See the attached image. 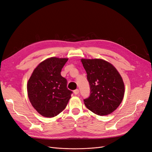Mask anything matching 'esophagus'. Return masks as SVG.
<instances>
[{"label":"esophagus","instance_id":"obj_1","mask_svg":"<svg viewBox=\"0 0 152 152\" xmlns=\"http://www.w3.org/2000/svg\"><path fill=\"white\" fill-rule=\"evenodd\" d=\"M73 93H74L75 95L78 94L79 93V89H75V90H74V91H73Z\"/></svg>","mask_w":152,"mask_h":152}]
</instances>
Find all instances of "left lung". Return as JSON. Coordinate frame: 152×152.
I'll return each mask as SVG.
<instances>
[{"mask_svg": "<svg viewBox=\"0 0 152 152\" xmlns=\"http://www.w3.org/2000/svg\"><path fill=\"white\" fill-rule=\"evenodd\" d=\"M87 73L91 95L84 100L92 112L104 116L113 112L122 103L125 86L116 68L103 59H81Z\"/></svg>", "mask_w": 152, "mask_h": 152, "instance_id": "1", "label": "left lung"}]
</instances>
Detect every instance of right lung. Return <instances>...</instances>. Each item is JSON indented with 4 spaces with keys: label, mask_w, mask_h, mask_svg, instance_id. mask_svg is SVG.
Wrapping results in <instances>:
<instances>
[{
    "label": "right lung",
    "mask_w": 152,
    "mask_h": 152,
    "mask_svg": "<svg viewBox=\"0 0 152 152\" xmlns=\"http://www.w3.org/2000/svg\"><path fill=\"white\" fill-rule=\"evenodd\" d=\"M67 58L50 57L40 63L27 82L30 102L41 115L54 117L65 109L72 92L66 87V80L61 71Z\"/></svg>",
    "instance_id": "1"
}]
</instances>
